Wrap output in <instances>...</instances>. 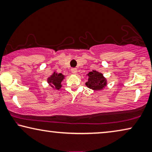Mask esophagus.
I'll return each mask as SVG.
<instances>
[{
	"label": "esophagus",
	"instance_id": "obj_1",
	"mask_svg": "<svg viewBox=\"0 0 152 152\" xmlns=\"http://www.w3.org/2000/svg\"><path fill=\"white\" fill-rule=\"evenodd\" d=\"M71 71L74 74H76L77 73V69L76 68H72Z\"/></svg>",
	"mask_w": 152,
	"mask_h": 152
}]
</instances>
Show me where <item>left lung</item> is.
Wrapping results in <instances>:
<instances>
[{
    "mask_svg": "<svg viewBox=\"0 0 152 152\" xmlns=\"http://www.w3.org/2000/svg\"><path fill=\"white\" fill-rule=\"evenodd\" d=\"M89 76L88 81L85 83L86 86L95 91H98L102 89L106 86V79L104 77L102 73L93 70L92 72H89L87 74Z\"/></svg>",
    "mask_w": 152,
    "mask_h": 152,
    "instance_id": "8db88e82",
    "label": "left lung"
}]
</instances>
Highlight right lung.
Instances as JSON below:
<instances>
[{"label": "right lung", "mask_w": 152, "mask_h": 152, "mask_svg": "<svg viewBox=\"0 0 152 152\" xmlns=\"http://www.w3.org/2000/svg\"><path fill=\"white\" fill-rule=\"evenodd\" d=\"M65 78V76L63 75L61 73H57L54 72L53 75L48 78V83L52 87L54 88L56 90H59L62 87L61 82Z\"/></svg>", "instance_id": "1"}]
</instances>
